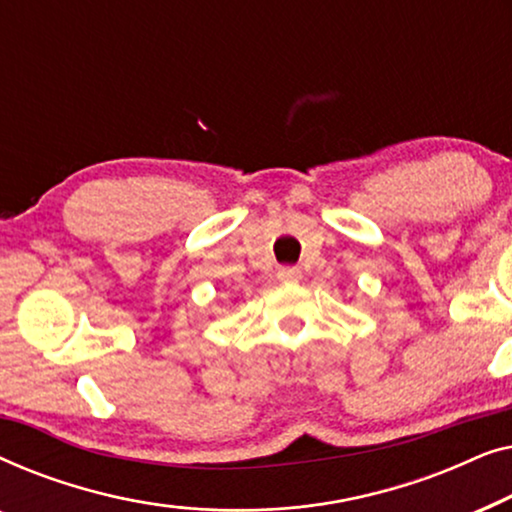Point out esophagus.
<instances>
[{
	"label": "esophagus",
	"mask_w": 512,
	"mask_h": 512,
	"mask_svg": "<svg viewBox=\"0 0 512 512\" xmlns=\"http://www.w3.org/2000/svg\"><path fill=\"white\" fill-rule=\"evenodd\" d=\"M300 277H303L300 268H279L277 270V279L282 284H296V282H300Z\"/></svg>",
	"instance_id": "obj_1"
}]
</instances>
